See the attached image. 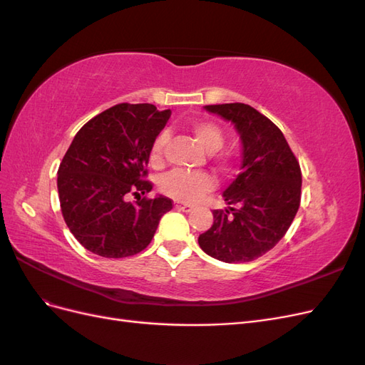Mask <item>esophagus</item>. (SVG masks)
<instances>
[{"instance_id": "esophagus-1", "label": "esophagus", "mask_w": 365, "mask_h": 365, "mask_svg": "<svg viewBox=\"0 0 365 365\" xmlns=\"http://www.w3.org/2000/svg\"><path fill=\"white\" fill-rule=\"evenodd\" d=\"M175 207L178 208V210H181V212H184V213H189V212H192V210H193V207H192L190 204H180V202H176Z\"/></svg>"}]
</instances>
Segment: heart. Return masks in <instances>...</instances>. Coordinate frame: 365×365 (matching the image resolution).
<instances>
[{
	"instance_id": "obj_1",
	"label": "heart",
	"mask_w": 365,
	"mask_h": 365,
	"mask_svg": "<svg viewBox=\"0 0 365 365\" xmlns=\"http://www.w3.org/2000/svg\"><path fill=\"white\" fill-rule=\"evenodd\" d=\"M197 143L207 152H216L224 145V132L210 121H197L192 128ZM169 135L165 132L153 140L150 149V161L160 163L164 146L168 145ZM215 187L212 176L204 172H185L173 170L161 180V190L175 200L182 202H195L208 193Z\"/></svg>"
}]
</instances>
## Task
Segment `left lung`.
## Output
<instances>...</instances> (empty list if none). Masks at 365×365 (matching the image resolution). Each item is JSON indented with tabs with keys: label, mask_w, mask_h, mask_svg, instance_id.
I'll use <instances>...</instances> for the list:
<instances>
[{
	"label": "left lung",
	"mask_w": 365,
	"mask_h": 365,
	"mask_svg": "<svg viewBox=\"0 0 365 365\" xmlns=\"http://www.w3.org/2000/svg\"><path fill=\"white\" fill-rule=\"evenodd\" d=\"M235 126L242 164L222 196L225 210H213V225L197 237L202 251L225 263L263 256L286 235L300 207V164L282 130L245 103L207 105Z\"/></svg>",
	"instance_id": "left-lung-1"
}]
</instances>
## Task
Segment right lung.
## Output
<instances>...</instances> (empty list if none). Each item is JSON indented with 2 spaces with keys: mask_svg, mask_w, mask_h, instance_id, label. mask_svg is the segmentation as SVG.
I'll return each mask as SVG.
<instances>
[{
  "mask_svg": "<svg viewBox=\"0 0 365 365\" xmlns=\"http://www.w3.org/2000/svg\"><path fill=\"white\" fill-rule=\"evenodd\" d=\"M170 114L150 103H120L76 134L59 165L58 192L65 224L88 251L108 259L134 256L172 210L163 195L128 201L130 193L137 197L152 190L143 178L152 143Z\"/></svg>",
  "mask_w": 365,
  "mask_h": 365,
  "instance_id": "obj_1",
  "label": "right lung"
}]
</instances>
